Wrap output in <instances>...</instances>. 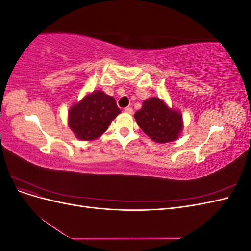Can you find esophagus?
Returning <instances> with one entry per match:
<instances>
[{"mask_svg": "<svg viewBox=\"0 0 251 251\" xmlns=\"http://www.w3.org/2000/svg\"><path fill=\"white\" fill-rule=\"evenodd\" d=\"M125 112H126V113H127V114H133V109H132V108H130V107L125 108Z\"/></svg>", "mask_w": 251, "mask_h": 251, "instance_id": "34e87169", "label": "esophagus"}]
</instances>
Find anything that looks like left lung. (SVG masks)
<instances>
[{"mask_svg": "<svg viewBox=\"0 0 251 251\" xmlns=\"http://www.w3.org/2000/svg\"><path fill=\"white\" fill-rule=\"evenodd\" d=\"M136 121L151 139L158 143L177 140L183 130V120L179 111L171 109L162 100L151 97L135 113Z\"/></svg>", "mask_w": 251, "mask_h": 251, "instance_id": "8db88e82", "label": "left lung"}]
</instances>
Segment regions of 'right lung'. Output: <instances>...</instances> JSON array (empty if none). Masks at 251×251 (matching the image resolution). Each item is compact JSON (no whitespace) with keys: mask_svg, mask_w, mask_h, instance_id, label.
Returning <instances> with one entry per match:
<instances>
[{"mask_svg":"<svg viewBox=\"0 0 251 251\" xmlns=\"http://www.w3.org/2000/svg\"><path fill=\"white\" fill-rule=\"evenodd\" d=\"M119 113L114 97L102 91H94L72 105L68 112V125L76 138L94 140L108 130Z\"/></svg>","mask_w":251,"mask_h":251,"instance_id":"1","label":"right lung"}]
</instances>
